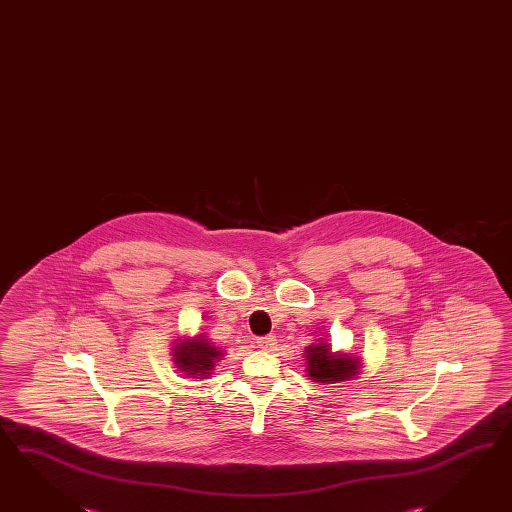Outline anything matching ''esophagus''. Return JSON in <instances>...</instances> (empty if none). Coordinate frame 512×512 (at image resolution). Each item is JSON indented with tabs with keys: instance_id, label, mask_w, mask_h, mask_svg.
<instances>
[{
	"instance_id": "34e87169",
	"label": "esophagus",
	"mask_w": 512,
	"mask_h": 512,
	"mask_svg": "<svg viewBox=\"0 0 512 512\" xmlns=\"http://www.w3.org/2000/svg\"><path fill=\"white\" fill-rule=\"evenodd\" d=\"M275 341L277 339L273 335H264V337L257 339V346L262 348V350H272V348H275Z\"/></svg>"
}]
</instances>
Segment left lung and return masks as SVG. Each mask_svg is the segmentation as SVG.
<instances>
[{
	"instance_id": "1",
	"label": "left lung",
	"mask_w": 512,
	"mask_h": 512,
	"mask_svg": "<svg viewBox=\"0 0 512 512\" xmlns=\"http://www.w3.org/2000/svg\"><path fill=\"white\" fill-rule=\"evenodd\" d=\"M308 376L328 383V381H341L352 376L357 368V361L350 359L348 355L330 354V350L323 345L308 346Z\"/></svg>"
}]
</instances>
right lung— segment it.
Wrapping results in <instances>:
<instances>
[{
	"label": "right lung",
	"mask_w": 512,
	"mask_h": 512,
	"mask_svg": "<svg viewBox=\"0 0 512 512\" xmlns=\"http://www.w3.org/2000/svg\"><path fill=\"white\" fill-rule=\"evenodd\" d=\"M219 357V350L206 343L204 339H195L193 343H182L175 350L178 368L189 372L188 376L209 374V370H213V365Z\"/></svg>",
	"instance_id": "right-lung-1"
}]
</instances>
